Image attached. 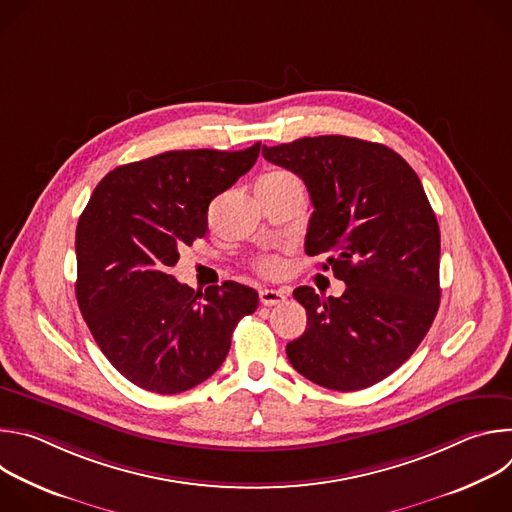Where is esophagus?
<instances>
[{
  "label": "esophagus",
  "mask_w": 512,
  "mask_h": 512,
  "mask_svg": "<svg viewBox=\"0 0 512 512\" xmlns=\"http://www.w3.org/2000/svg\"><path fill=\"white\" fill-rule=\"evenodd\" d=\"M285 291L283 289H261L259 291V300L263 306H277L281 302H285Z\"/></svg>",
  "instance_id": "esophagus-1"
}]
</instances>
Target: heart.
Segmentation results:
<instances>
[{"label":"heart","mask_w":512,"mask_h":512,"mask_svg":"<svg viewBox=\"0 0 512 512\" xmlns=\"http://www.w3.org/2000/svg\"><path fill=\"white\" fill-rule=\"evenodd\" d=\"M265 176H273V178H279V176H291V174H287V172H271V174H265ZM281 261L277 259V257H265V259H261L259 261V269L263 271V273H269V275H275V273H279L281 271Z\"/></svg>","instance_id":"heart-1"}]
</instances>
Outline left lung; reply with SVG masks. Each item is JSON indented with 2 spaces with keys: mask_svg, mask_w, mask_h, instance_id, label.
I'll list each match as a JSON object with an SVG mask.
<instances>
[{
  "mask_svg": "<svg viewBox=\"0 0 512 512\" xmlns=\"http://www.w3.org/2000/svg\"><path fill=\"white\" fill-rule=\"evenodd\" d=\"M298 174L314 212L306 253L346 283L340 298L294 289L306 332L285 346L300 375L334 391L367 389L415 352L440 308V227L413 168L383 143L346 135L267 148Z\"/></svg>",
  "mask_w": 512,
  "mask_h": 512,
  "instance_id": "8db88e82",
  "label": "left lung"
}]
</instances>
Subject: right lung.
<instances>
[{
  "label": "right lung",
  "instance_id": "right-lung-1",
  "mask_svg": "<svg viewBox=\"0 0 512 512\" xmlns=\"http://www.w3.org/2000/svg\"><path fill=\"white\" fill-rule=\"evenodd\" d=\"M241 152L176 150L125 164L95 188L77 225V300L113 367L133 385L176 395L206 381L257 310L237 281L194 291L170 275L178 249L208 231V204L257 162Z\"/></svg>",
  "mask_w": 512,
  "mask_h": 512
}]
</instances>
